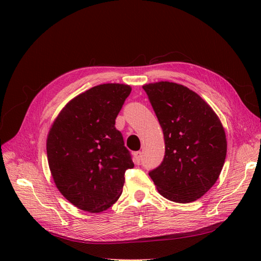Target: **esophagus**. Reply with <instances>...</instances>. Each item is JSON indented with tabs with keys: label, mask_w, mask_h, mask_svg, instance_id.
Masks as SVG:
<instances>
[{
	"label": "esophagus",
	"mask_w": 261,
	"mask_h": 261,
	"mask_svg": "<svg viewBox=\"0 0 261 261\" xmlns=\"http://www.w3.org/2000/svg\"><path fill=\"white\" fill-rule=\"evenodd\" d=\"M141 156H143V153H141V151L134 152V160H135V163H136V164H139V163H140Z\"/></svg>",
	"instance_id": "1"
}]
</instances>
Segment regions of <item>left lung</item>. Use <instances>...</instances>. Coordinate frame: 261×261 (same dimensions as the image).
I'll use <instances>...</instances> for the list:
<instances>
[{"label":"left lung","mask_w":261,"mask_h":261,"mask_svg":"<svg viewBox=\"0 0 261 261\" xmlns=\"http://www.w3.org/2000/svg\"><path fill=\"white\" fill-rule=\"evenodd\" d=\"M163 130L165 154L150 171L164 198L187 203L215 185L226 156V137L211 107L187 87L159 82L143 86Z\"/></svg>","instance_id":"1"}]
</instances>
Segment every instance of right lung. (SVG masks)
I'll list each match as a JSON object with an SVG mask.
<instances>
[{
    "instance_id": "add662e5",
    "label": "right lung",
    "mask_w": 261,
    "mask_h": 261,
    "mask_svg": "<svg viewBox=\"0 0 261 261\" xmlns=\"http://www.w3.org/2000/svg\"><path fill=\"white\" fill-rule=\"evenodd\" d=\"M130 86L103 84L70 100L46 138L51 174L60 193L78 209L99 213L117 201L125 171L134 168L115 118Z\"/></svg>"
}]
</instances>
